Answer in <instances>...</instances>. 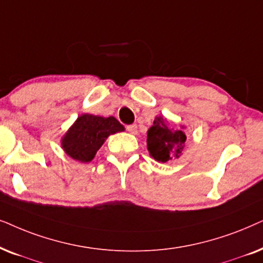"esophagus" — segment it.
<instances>
[{
  "mask_svg": "<svg viewBox=\"0 0 263 263\" xmlns=\"http://www.w3.org/2000/svg\"><path fill=\"white\" fill-rule=\"evenodd\" d=\"M126 129H127L129 134L136 135V134H137V125H136V124L127 125V126H126Z\"/></svg>",
  "mask_w": 263,
  "mask_h": 263,
  "instance_id": "34e87169",
  "label": "esophagus"
}]
</instances>
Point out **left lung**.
Instances as JSON below:
<instances>
[{
  "mask_svg": "<svg viewBox=\"0 0 263 263\" xmlns=\"http://www.w3.org/2000/svg\"><path fill=\"white\" fill-rule=\"evenodd\" d=\"M186 136L183 131L170 125L166 119L156 117L148 131L146 144L154 159L159 162L176 160L185 148Z\"/></svg>",
  "mask_w": 263,
  "mask_h": 263,
  "instance_id": "1",
  "label": "left lung"
}]
</instances>
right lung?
I'll list each match as a JSON object with an SVG mask.
<instances>
[{
  "label": "right lung",
  "instance_id": "1",
  "mask_svg": "<svg viewBox=\"0 0 263 263\" xmlns=\"http://www.w3.org/2000/svg\"><path fill=\"white\" fill-rule=\"evenodd\" d=\"M120 131H124V126L113 117L83 114L62 138V148L72 159L90 162L108 136Z\"/></svg>",
  "mask_w": 263,
  "mask_h": 263
}]
</instances>
